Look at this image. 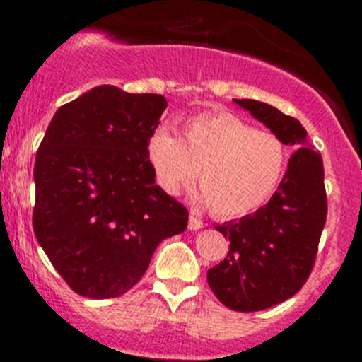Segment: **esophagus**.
Returning a JSON list of instances; mask_svg holds the SVG:
<instances>
[{"label":"esophagus","instance_id":"1","mask_svg":"<svg viewBox=\"0 0 362 362\" xmlns=\"http://www.w3.org/2000/svg\"><path fill=\"white\" fill-rule=\"evenodd\" d=\"M204 228V223L199 219V217H196L194 214H192L190 217H188V230H201Z\"/></svg>","mask_w":362,"mask_h":362}]
</instances>
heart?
<instances>
[{
    "label": "heart",
    "mask_w": 362,
    "mask_h": 362,
    "mask_svg": "<svg viewBox=\"0 0 362 362\" xmlns=\"http://www.w3.org/2000/svg\"><path fill=\"white\" fill-rule=\"evenodd\" d=\"M156 181L175 196L196 183L219 217L259 210L276 194L288 166V148L277 134L257 130L230 112L197 116L185 124L183 139L159 127L148 139Z\"/></svg>",
    "instance_id": "b5f03b06"
}]
</instances>
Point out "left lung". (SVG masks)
Masks as SVG:
<instances>
[{
    "mask_svg": "<svg viewBox=\"0 0 362 362\" xmlns=\"http://www.w3.org/2000/svg\"><path fill=\"white\" fill-rule=\"evenodd\" d=\"M233 101L296 148L264 206L216 226L230 250L206 274L210 288L226 308L259 312L296 296L308 279L326 223L325 170L299 121L255 99Z\"/></svg>",
    "mask_w": 362,
    "mask_h": 362,
    "instance_id": "left-lung-1",
    "label": "left lung"
}]
</instances>
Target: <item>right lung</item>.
Segmentation results:
<instances>
[{
    "mask_svg": "<svg viewBox=\"0 0 362 362\" xmlns=\"http://www.w3.org/2000/svg\"><path fill=\"white\" fill-rule=\"evenodd\" d=\"M166 99L99 85L57 108L36 153L37 243L70 288L112 299L141 279L188 212L156 185L148 139Z\"/></svg>",
    "mask_w": 362,
    "mask_h": 362,
    "instance_id": "obj_1",
    "label": "right lung"
}]
</instances>
